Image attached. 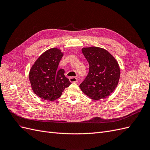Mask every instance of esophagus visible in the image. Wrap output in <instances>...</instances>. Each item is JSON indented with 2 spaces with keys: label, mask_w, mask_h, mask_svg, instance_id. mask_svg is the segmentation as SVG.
<instances>
[{
  "label": "esophagus",
  "mask_w": 150,
  "mask_h": 150,
  "mask_svg": "<svg viewBox=\"0 0 150 150\" xmlns=\"http://www.w3.org/2000/svg\"><path fill=\"white\" fill-rule=\"evenodd\" d=\"M69 80H70V82L71 83H76L78 81V79L76 77H75V76H71V77H70Z\"/></svg>",
  "instance_id": "obj_1"
}]
</instances>
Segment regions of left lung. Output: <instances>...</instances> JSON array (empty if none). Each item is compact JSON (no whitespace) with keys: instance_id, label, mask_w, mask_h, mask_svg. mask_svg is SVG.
Masks as SVG:
<instances>
[{"instance_id":"8db88e82","label":"left lung","mask_w":150,"mask_h":150,"mask_svg":"<svg viewBox=\"0 0 150 150\" xmlns=\"http://www.w3.org/2000/svg\"><path fill=\"white\" fill-rule=\"evenodd\" d=\"M82 52L88 62L89 72L80 88L93 100L105 99L118 85L121 75L119 63L108 51L100 47L83 48Z\"/></svg>"}]
</instances>
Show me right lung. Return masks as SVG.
Wrapping results in <instances>:
<instances>
[{
	"instance_id": "right-lung-1",
	"label": "right lung",
	"mask_w": 150,
	"mask_h": 150,
	"mask_svg": "<svg viewBox=\"0 0 150 150\" xmlns=\"http://www.w3.org/2000/svg\"><path fill=\"white\" fill-rule=\"evenodd\" d=\"M63 55L64 53L57 48L46 50L30 69L29 78L31 88L41 99L54 101L61 97L64 89L71 84L64 75L65 70H58Z\"/></svg>"
}]
</instances>
